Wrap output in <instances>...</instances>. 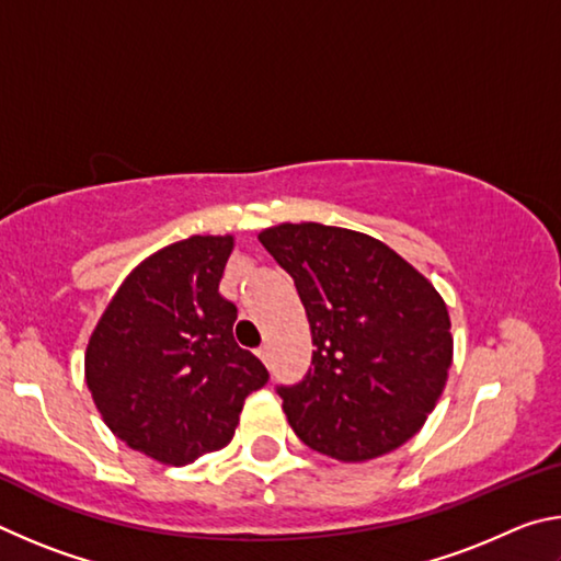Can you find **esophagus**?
<instances>
[{
	"label": "esophagus",
	"instance_id": "34e87169",
	"mask_svg": "<svg viewBox=\"0 0 561 561\" xmlns=\"http://www.w3.org/2000/svg\"><path fill=\"white\" fill-rule=\"evenodd\" d=\"M257 356L264 360V364H270V346H267V344L260 346V348H257Z\"/></svg>",
	"mask_w": 561,
	"mask_h": 561
}]
</instances>
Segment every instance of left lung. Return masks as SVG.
<instances>
[{"instance_id": "obj_1", "label": "left lung", "mask_w": 561, "mask_h": 561, "mask_svg": "<svg viewBox=\"0 0 561 561\" xmlns=\"http://www.w3.org/2000/svg\"><path fill=\"white\" fill-rule=\"evenodd\" d=\"M307 309L311 368L277 386L311 450L344 462L396 450L423 428L453 364L448 307L391 247L319 222L260 234Z\"/></svg>"}]
</instances>
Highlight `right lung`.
I'll use <instances>...</instances> for the list:
<instances>
[{
	"label": "right lung",
	"mask_w": 561,
	"mask_h": 561,
	"mask_svg": "<svg viewBox=\"0 0 561 561\" xmlns=\"http://www.w3.org/2000/svg\"><path fill=\"white\" fill-rule=\"evenodd\" d=\"M232 244L230 234H195L150 254L91 334L87 383L103 423L158 462L225 448L244 398L270 378L237 346V307L220 294Z\"/></svg>",
	"instance_id": "1"
}]
</instances>
